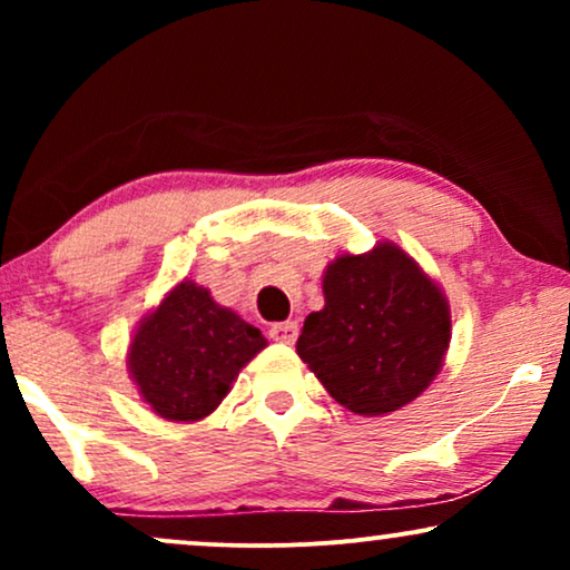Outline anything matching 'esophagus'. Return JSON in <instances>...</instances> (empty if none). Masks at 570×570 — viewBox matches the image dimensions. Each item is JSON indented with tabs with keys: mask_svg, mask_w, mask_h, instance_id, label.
I'll return each instance as SVG.
<instances>
[{
	"mask_svg": "<svg viewBox=\"0 0 570 570\" xmlns=\"http://www.w3.org/2000/svg\"><path fill=\"white\" fill-rule=\"evenodd\" d=\"M269 337L279 342V345H293L295 340H298V324L295 322H283V324H275L269 330Z\"/></svg>",
	"mask_w": 570,
	"mask_h": 570,
	"instance_id": "esophagus-1",
	"label": "esophagus"
}]
</instances>
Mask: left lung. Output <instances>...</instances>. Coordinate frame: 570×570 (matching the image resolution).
<instances>
[{
  "label": "left lung",
  "mask_w": 570,
  "mask_h": 570,
  "mask_svg": "<svg viewBox=\"0 0 570 570\" xmlns=\"http://www.w3.org/2000/svg\"><path fill=\"white\" fill-rule=\"evenodd\" d=\"M322 291L324 308L306 316L295 350L334 402L376 417L433 384L451 342L449 298L402 246L340 254Z\"/></svg>",
  "instance_id": "left-lung-1"
}]
</instances>
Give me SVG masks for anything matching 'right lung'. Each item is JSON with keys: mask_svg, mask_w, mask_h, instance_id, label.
<instances>
[{"mask_svg": "<svg viewBox=\"0 0 570 570\" xmlns=\"http://www.w3.org/2000/svg\"><path fill=\"white\" fill-rule=\"evenodd\" d=\"M264 347L256 326L220 306L207 287L181 279L139 318L127 368L155 415L197 423L220 407L240 368Z\"/></svg>", "mask_w": 570, "mask_h": 570, "instance_id": "add662e5", "label": "right lung"}]
</instances>
